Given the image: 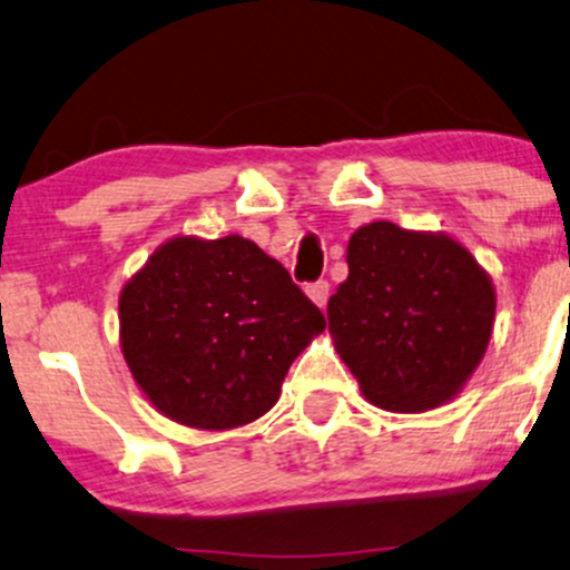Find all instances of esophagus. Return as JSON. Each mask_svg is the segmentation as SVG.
Returning a JSON list of instances; mask_svg holds the SVG:
<instances>
[{
  "label": "esophagus",
  "mask_w": 570,
  "mask_h": 570,
  "mask_svg": "<svg viewBox=\"0 0 570 570\" xmlns=\"http://www.w3.org/2000/svg\"><path fill=\"white\" fill-rule=\"evenodd\" d=\"M307 297H311L318 307H324L326 299H330V281L318 278L313 281V284H307Z\"/></svg>",
  "instance_id": "1"
}]
</instances>
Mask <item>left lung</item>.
I'll return each mask as SVG.
<instances>
[{
    "instance_id": "1",
    "label": "left lung",
    "mask_w": 570,
    "mask_h": 570,
    "mask_svg": "<svg viewBox=\"0 0 570 570\" xmlns=\"http://www.w3.org/2000/svg\"><path fill=\"white\" fill-rule=\"evenodd\" d=\"M488 273L455 240L391 222L358 227L326 316L364 396L396 412L440 407L469 381L493 330Z\"/></svg>"
}]
</instances>
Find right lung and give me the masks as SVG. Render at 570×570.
Masks as SVG:
<instances>
[{"label": "right lung", "instance_id": "obj_1", "mask_svg": "<svg viewBox=\"0 0 570 570\" xmlns=\"http://www.w3.org/2000/svg\"><path fill=\"white\" fill-rule=\"evenodd\" d=\"M324 326L289 271L240 235L168 240L120 294V343L136 383L195 429L265 415Z\"/></svg>", "mask_w": 570, "mask_h": 570}]
</instances>
